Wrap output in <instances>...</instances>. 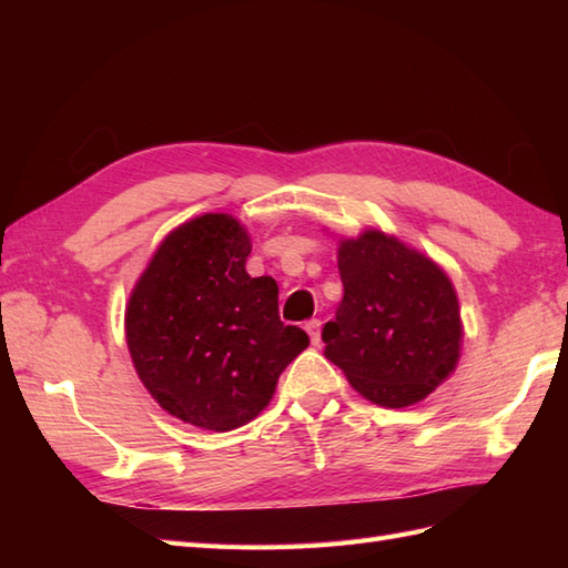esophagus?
<instances>
[{"mask_svg":"<svg viewBox=\"0 0 568 568\" xmlns=\"http://www.w3.org/2000/svg\"><path fill=\"white\" fill-rule=\"evenodd\" d=\"M305 332L310 334V342L317 346L320 339H322V322H320V320H310V322L305 324Z\"/></svg>","mask_w":568,"mask_h":568,"instance_id":"obj_1","label":"esophagus"}]
</instances>
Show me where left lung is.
<instances>
[{"label":"left lung","mask_w":568,"mask_h":568,"mask_svg":"<svg viewBox=\"0 0 568 568\" xmlns=\"http://www.w3.org/2000/svg\"><path fill=\"white\" fill-rule=\"evenodd\" d=\"M344 297L324 324V356L383 407H407L452 376L462 354L456 291L425 253L376 229L342 239Z\"/></svg>","instance_id":"8db88e82"}]
</instances>
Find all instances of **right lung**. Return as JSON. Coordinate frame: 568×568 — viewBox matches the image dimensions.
Instances as JSON below:
<instances>
[{"mask_svg": "<svg viewBox=\"0 0 568 568\" xmlns=\"http://www.w3.org/2000/svg\"><path fill=\"white\" fill-rule=\"evenodd\" d=\"M251 239L232 214H202L163 239L126 305V344L165 413L202 429L246 425L310 336L283 324L271 275L251 277Z\"/></svg>", "mask_w": 568, "mask_h": 568, "instance_id": "add662e5", "label": "right lung"}]
</instances>
